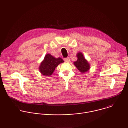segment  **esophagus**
Returning a JSON list of instances; mask_svg holds the SVG:
<instances>
[{
	"mask_svg": "<svg viewBox=\"0 0 128 128\" xmlns=\"http://www.w3.org/2000/svg\"><path fill=\"white\" fill-rule=\"evenodd\" d=\"M64 61H65V62H69V61H70V58H69V57L65 58H64Z\"/></svg>",
	"mask_w": 128,
	"mask_h": 128,
	"instance_id": "34e87169",
	"label": "esophagus"
}]
</instances>
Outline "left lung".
<instances>
[{"label":"left lung","mask_w":128,"mask_h":128,"mask_svg":"<svg viewBox=\"0 0 128 128\" xmlns=\"http://www.w3.org/2000/svg\"><path fill=\"white\" fill-rule=\"evenodd\" d=\"M76 56L78 59L76 62H74L76 68L82 73L88 71L90 69V65L84 57L82 54V52H78Z\"/></svg>","instance_id":"1"}]
</instances>
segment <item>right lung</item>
I'll use <instances>...</instances> for the list:
<instances>
[{
  "label": "right lung",
  "instance_id": "obj_1",
  "mask_svg": "<svg viewBox=\"0 0 128 128\" xmlns=\"http://www.w3.org/2000/svg\"><path fill=\"white\" fill-rule=\"evenodd\" d=\"M63 62L64 61L61 58H55L51 54H47L40 66V72L45 76H51L56 67Z\"/></svg>",
  "mask_w": 128,
  "mask_h": 128
}]
</instances>
